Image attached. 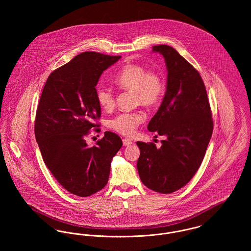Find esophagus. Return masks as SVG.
Segmentation results:
<instances>
[{"instance_id":"34e87169","label":"esophagus","mask_w":251,"mask_h":251,"mask_svg":"<svg viewBox=\"0 0 251 251\" xmlns=\"http://www.w3.org/2000/svg\"><path fill=\"white\" fill-rule=\"evenodd\" d=\"M123 146H130V145H131L132 144V141L131 140H130V139H128V138H124L123 140Z\"/></svg>"}]
</instances>
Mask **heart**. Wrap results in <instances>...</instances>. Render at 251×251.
Here are the masks:
<instances>
[{
	"instance_id": "1",
	"label": "heart",
	"mask_w": 251,
	"mask_h": 251,
	"mask_svg": "<svg viewBox=\"0 0 251 251\" xmlns=\"http://www.w3.org/2000/svg\"><path fill=\"white\" fill-rule=\"evenodd\" d=\"M114 83L120 88L132 90L135 93L137 103L152 105L160 100L164 92V84L155 72L148 70L137 64H129L120 69L114 77ZM100 107L110 111L115 106V97L107 88H99L96 93ZM145 120L143 113L123 112L109 121V127L124 135H131L136 127Z\"/></svg>"
}]
</instances>
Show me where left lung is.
I'll return each mask as SVG.
<instances>
[{
    "mask_svg": "<svg viewBox=\"0 0 251 251\" xmlns=\"http://www.w3.org/2000/svg\"><path fill=\"white\" fill-rule=\"evenodd\" d=\"M167 70V91L148 130L166 136L161 148L137 142V170L144 184L162 194L183 187L202 163L214 123L202 78L179 52L167 45L152 47Z\"/></svg>",
    "mask_w": 251,
    "mask_h": 251,
    "instance_id": "1",
    "label": "left lung"
}]
</instances>
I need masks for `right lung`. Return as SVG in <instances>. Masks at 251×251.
<instances>
[{
  "label": "right lung",
  "mask_w": 251,
  "mask_h": 251,
  "mask_svg": "<svg viewBox=\"0 0 251 251\" xmlns=\"http://www.w3.org/2000/svg\"><path fill=\"white\" fill-rule=\"evenodd\" d=\"M120 58L96 51L76 55L50 74L39 100L35 134L43 161L60 184L79 197L106 185L112 159L122 147L111 131L92 148L85 142L89 131L100 126L92 122L100 118L96 85Z\"/></svg>",
  "instance_id": "1"
}]
</instances>
